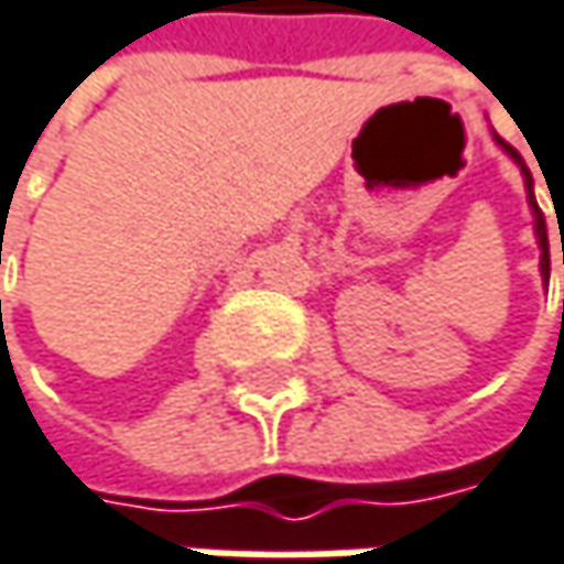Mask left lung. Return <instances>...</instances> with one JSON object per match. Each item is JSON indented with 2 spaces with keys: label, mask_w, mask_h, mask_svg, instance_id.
<instances>
[{
  "label": "left lung",
  "mask_w": 564,
  "mask_h": 564,
  "mask_svg": "<svg viewBox=\"0 0 564 564\" xmlns=\"http://www.w3.org/2000/svg\"><path fill=\"white\" fill-rule=\"evenodd\" d=\"M494 141L520 164V171H523V183H527V199H530V209H533V216H536V241H539V251H542V258H539V271H542V278L549 283V235H545V219H542V209H539L536 203V193H533V174H530V167L523 164V158H520V151L517 148H510L503 138H497L494 134Z\"/></svg>",
  "instance_id": "1"
}]
</instances>
